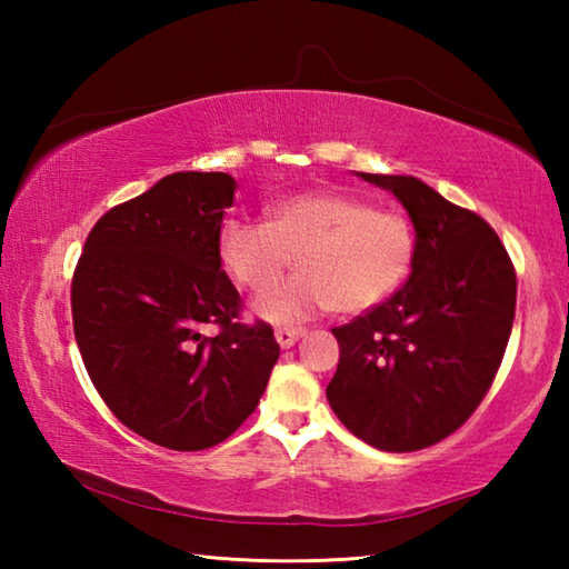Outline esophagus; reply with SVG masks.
Here are the masks:
<instances>
[{"label": "esophagus", "instance_id": "obj_1", "mask_svg": "<svg viewBox=\"0 0 569 569\" xmlns=\"http://www.w3.org/2000/svg\"><path fill=\"white\" fill-rule=\"evenodd\" d=\"M306 331L303 329H276V341L281 349H291V346L301 339Z\"/></svg>", "mask_w": 569, "mask_h": 569}]
</instances>
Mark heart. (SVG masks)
I'll return each instance as SVG.
<instances>
[{
	"label": "heart",
	"mask_w": 569,
	"mask_h": 569,
	"mask_svg": "<svg viewBox=\"0 0 569 569\" xmlns=\"http://www.w3.org/2000/svg\"><path fill=\"white\" fill-rule=\"evenodd\" d=\"M216 248L223 271L256 293L297 256L302 273L253 303L258 319L288 326L329 308L361 313L387 301L411 271L417 230L399 210L351 192L316 190L271 203L266 223L223 220Z\"/></svg>",
	"instance_id": "obj_1"
}]
</instances>
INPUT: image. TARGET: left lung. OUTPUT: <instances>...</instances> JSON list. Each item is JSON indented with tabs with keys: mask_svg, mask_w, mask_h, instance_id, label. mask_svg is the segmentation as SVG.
<instances>
[{
	"mask_svg": "<svg viewBox=\"0 0 569 569\" xmlns=\"http://www.w3.org/2000/svg\"><path fill=\"white\" fill-rule=\"evenodd\" d=\"M359 176L407 208L417 258L401 291L333 329L341 353L326 397L366 445L417 451L455 435L492 387L512 333L517 276L485 218L419 178Z\"/></svg>",
	"mask_w": 569,
	"mask_h": 569,
	"instance_id": "obj_1",
	"label": "left lung"
}]
</instances>
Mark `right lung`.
<instances>
[{
    "label": "right lung",
    "instance_id": "obj_1",
    "mask_svg": "<svg viewBox=\"0 0 569 569\" xmlns=\"http://www.w3.org/2000/svg\"><path fill=\"white\" fill-rule=\"evenodd\" d=\"M228 172H172L108 210L72 276V323L94 389L124 427L176 451L226 441L278 361L273 329L240 323L218 261ZM208 322L218 337H206Z\"/></svg>",
    "mask_w": 569,
    "mask_h": 569
}]
</instances>
